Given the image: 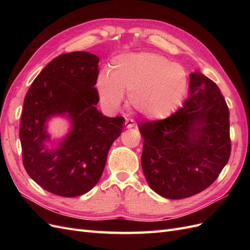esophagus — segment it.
Wrapping results in <instances>:
<instances>
[{
  "label": "esophagus",
  "mask_w": 250,
  "mask_h": 250,
  "mask_svg": "<svg viewBox=\"0 0 250 250\" xmlns=\"http://www.w3.org/2000/svg\"><path fill=\"white\" fill-rule=\"evenodd\" d=\"M125 126L127 128H132L135 126V122L132 120V119H126L125 121Z\"/></svg>",
  "instance_id": "esophagus-1"
}]
</instances>
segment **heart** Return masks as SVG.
<instances>
[{"label":"heart","mask_w":250,"mask_h":250,"mask_svg":"<svg viewBox=\"0 0 250 250\" xmlns=\"http://www.w3.org/2000/svg\"><path fill=\"white\" fill-rule=\"evenodd\" d=\"M187 73L178 63L153 53H128L112 60L108 72L98 75L96 88L103 106L115 111L128 100L150 120L170 116L186 94Z\"/></svg>","instance_id":"heart-1"}]
</instances>
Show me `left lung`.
Listing matches in <instances>:
<instances>
[{
  "instance_id": "left-lung-1",
  "label": "left lung",
  "mask_w": 250,
  "mask_h": 250,
  "mask_svg": "<svg viewBox=\"0 0 250 250\" xmlns=\"http://www.w3.org/2000/svg\"><path fill=\"white\" fill-rule=\"evenodd\" d=\"M142 169L167 199L191 197L218 178L230 155L229 111L214 81L190 74L188 99L169 118L140 124Z\"/></svg>"
}]
</instances>
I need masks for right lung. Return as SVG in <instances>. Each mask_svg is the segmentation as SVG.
<instances>
[{
	"label": "right lung",
	"instance_id": "1",
	"mask_svg": "<svg viewBox=\"0 0 250 250\" xmlns=\"http://www.w3.org/2000/svg\"><path fill=\"white\" fill-rule=\"evenodd\" d=\"M100 59L88 52L59 55L43 67L26 94L20 140L22 164L37 185L62 197L87 193L99 181L108 151L123 129V117L97 109ZM70 121L64 138L51 141L47 122Z\"/></svg>",
	"mask_w": 250,
	"mask_h": 250
}]
</instances>
